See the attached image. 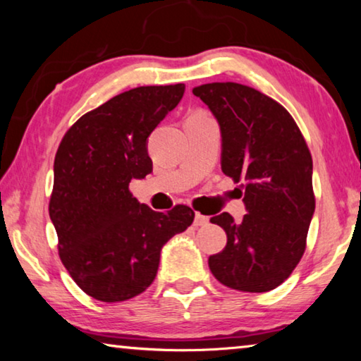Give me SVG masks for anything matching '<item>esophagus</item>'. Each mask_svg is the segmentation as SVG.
<instances>
[{
	"label": "esophagus",
	"mask_w": 361,
	"mask_h": 361,
	"mask_svg": "<svg viewBox=\"0 0 361 361\" xmlns=\"http://www.w3.org/2000/svg\"><path fill=\"white\" fill-rule=\"evenodd\" d=\"M207 224H209V216L200 215V213H195V216H194L195 228H199V226H207Z\"/></svg>",
	"instance_id": "34e87169"
}]
</instances>
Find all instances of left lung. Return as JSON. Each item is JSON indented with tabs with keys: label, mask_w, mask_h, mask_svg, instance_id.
I'll list each match as a JSON object with an SVG mask.
<instances>
[{
	"label": "left lung",
	"mask_w": 361,
	"mask_h": 361,
	"mask_svg": "<svg viewBox=\"0 0 361 361\" xmlns=\"http://www.w3.org/2000/svg\"><path fill=\"white\" fill-rule=\"evenodd\" d=\"M221 129V170L242 181L247 215L210 218L228 235L209 258L218 282L232 290L277 288L301 261L315 210L312 156L286 109L259 90L237 82L192 89Z\"/></svg>",
	"instance_id": "1"
}]
</instances>
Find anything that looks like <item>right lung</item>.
<instances>
[{
  "label": "right lung",
  "instance_id": "add662e5",
  "mask_svg": "<svg viewBox=\"0 0 361 361\" xmlns=\"http://www.w3.org/2000/svg\"><path fill=\"white\" fill-rule=\"evenodd\" d=\"M183 94L185 84L127 90L81 116L59 145L49 216L66 271L99 301L143 293L162 247L194 221L189 207L154 212L129 189L152 172L146 140Z\"/></svg>",
  "mask_w": 361,
  "mask_h": 361
}]
</instances>
